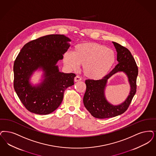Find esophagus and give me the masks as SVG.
<instances>
[{"mask_svg": "<svg viewBox=\"0 0 156 156\" xmlns=\"http://www.w3.org/2000/svg\"><path fill=\"white\" fill-rule=\"evenodd\" d=\"M82 80V78L80 76H76L75 78H74V81L75 82H78V81H80Z\"/></svg>", "mask_w": 156, "mask_h": 156, "instance_id": "1", "label": "esophagus"}]
</instances>
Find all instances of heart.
<instances>
[{
  "mask_svg": "<svg viewBox=\"0 0 156 156\" xmlns=\"http://www.w3.org/2000/svg\"><path fill=\"white\" fill-rule=\"evenodd\" d=\"M114 50L97 43H82L74 47L73 53L64 55V62L69 69H76L83 65V73L87 78L99 80L112 69L115 62Z\"/></svg>",
  "mask_w": 156,
  "mask_h": 156,
  "instance_id": "1",
  "label": "heart"
}]
</instances>
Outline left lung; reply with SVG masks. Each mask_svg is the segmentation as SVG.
Instances as JSON below:
<instances>
[{
    "mask_svg": "<svg viewBox=\"0 0 156 156\" xmlns=\"http://www.w3.org/2000/svg\"><path fill=\"white\" fill-rule=\"evenodd\" d=\"M117 51L119 64L102 79L99 80H87V89L83 101L84 106L91 115L96 119H107L123 114L126 111L136 92V79L138 68L130 51L118 43L112 42ZM123 71L127 75L131 86V91L124 103L113 106L106 100L104 91L107 80L112 75Z\"/></svg>",
    "mask_w": 156,
    "mask_h": 156,
    "instance_id": "left-lung-1",
    "label": "left lung"
}]
</instances>
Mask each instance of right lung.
<instances>
[{"instance_id":"add662e5","label":"right lung","mask_w":156,"mask_h":156,"mask_svg":"<svg viewBox=\"0 0 156 156\" xmlns=\"http://www.w3.org/2000/svg\"><path fill=\"white\" fill-rule=\"evenodd\" d=\"M70 41L63 35H49L28 42L20 51L14 63V88L29 112L39 115L54 112L61 105L65 90L74 84L75 74L61 73L56 65ZM37 68L43 69L45 78L32 87L29 80Z\"/></svg>"}]
</instances>
